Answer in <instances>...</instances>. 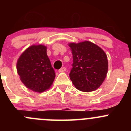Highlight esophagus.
Listing matches in <instances>:
<instances>
[{
    "label": "esophagus",
    "instance_id": "1",
    "mask_svg": "<svg viewBox=\"0 0 131 131\" xmlns=\"http://www.w3.org/2000/svg\"><path fill=\"white\" fill-rule=\"evenodd\" d=\"M66 70H67V68H66L65 67H63V68H61L60 70H59V72H64Z\"/></svg>",
    "mask_w": 131,
    "mask_h": 131
}]
</instances>
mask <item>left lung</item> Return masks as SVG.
Masks as SVG:
<instances>
[{
    "instance_id": "obj_1",
    "label": "left lung",
    "mask_w": 131,
    "mask_h": 131,
    "mask_svg": "<svg viewBox=\"0 0 131 131\" xmlns=\"http://www.w3.org/2000/svg\"><path fill=\"white\" fill-rule=\"evenodd\" d=\"M73 55L70 78L74 86L84 92L98 89L108 73V61L105 51L89 41L68 43Z\"/></svg>"
}]
</instances>
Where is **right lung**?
<instances>
[{
  "label": "right lung",
  "instance_id": "obj_1",
  "mask_svg": "<svg viewBox=\"0 0 131 131\" xmlns=\"http://www.w3.org/2000/svg\"><path fill=\"white\" fill-rule=\"evenodd\" d=\"M16 69L28 89L41 93L51 88L56 77L44 45H32L20 55Z\"/></svg>",
  "mask_w": 131,
  "mask_h": 131
}]
</instances>
